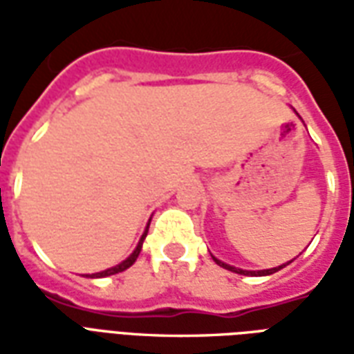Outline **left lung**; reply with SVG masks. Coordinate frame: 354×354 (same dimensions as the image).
Segmentation results:
<instances>
[{
  "label": "left lung",
  "instance_id": "obj_1",
  "mask_svg": "<svg viewBox=\"0 0 354 354\" xmlns=\"http://www.w3.org/2000/svg\"><path fill=\"white\" fill-rule=\"evenodd\" d=\"M212 260L218 263L220 267H223V269H230V271H233V273H239V274H250V277H266V274H273L277 273V271H281L282 267H286L290 263H284V266H279V267H271V269H260V271H246V269H239V267H233L230 266V263H225V261L218 260L216 256H212Z\"/></svg>",
  "mask_w": 354,
  "mask_h": 354
}]
</instances>
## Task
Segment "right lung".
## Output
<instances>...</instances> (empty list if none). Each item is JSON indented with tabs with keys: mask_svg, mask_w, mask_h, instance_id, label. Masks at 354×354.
<instances>
[{
	"mask_svg": "<svg viewBox=\"0 0 354 354\" xmlns=\"http://www.w3.org/2000/svg\"><path fill=\"white\" fill-rule=\"evenodd\" d=\"M149 222H151V220H149ZM149 222H147L146 231H144V235L140 237V243H138V245H136V248H134V252H132L131 256L127 258V260H123V261H121V263H117V266L109 267V269H106V271H100V273L88 274V277H91V279H93V277H96V279H100V277H109V274H117V273H121V271H124V269H129V267H131L132 263L136 261V258H138L140 250H142V245H144V239H146L147 230H149Z\"/></svg>",
	"mask_w": 354,
	"mask_h": 354,
	"instance_id": "add662e5",
	"label": "right lung"
}]
</instances>
